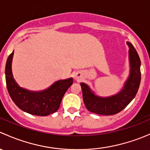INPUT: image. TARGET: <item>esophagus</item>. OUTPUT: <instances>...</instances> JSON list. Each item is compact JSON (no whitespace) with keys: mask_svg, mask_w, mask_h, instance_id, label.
Instances as JSON below:
<instances>
[{"mask_svg":"<svg viewBox=\"0 0 150 150\" xmlns=\"http://www.w3.org/2000/svg\"><path fill=\"white\" fill-rule=\"evenodd\" d=\"M81 73H77L76 75H75V80H77V81H79L80 79H81Z\"/></svg>","mask_w":150,"mask_h":150,"instance_id":"esophagus-1","label":"esophagus"}]
</instances>
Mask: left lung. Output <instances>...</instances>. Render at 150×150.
I'll return each mask as SVG.
<instances>
[{"label": "left lung", "mask_w": 150, "mask_h": 150, "mask_svg": "<svg viewBox=\"0 0 150 150\" xmlns=\"http://www.w3.org/2000/svg\"><path fill=\"white\" fill-rule=\"evenodd\" d=\"M129 47L130 72L128 79L120 92L107 97L97 96L87 84L81 83L83 99L88 111L102 115H112L122 111L134 99L141 82V61L139 54L133 45L126 42Z\"/></svg>", "instance_id": "obj_1"}]
</instances>
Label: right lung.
Here are the masks:
<instances>
[{"mask_svg":"<svg viewBox=\"0 0 150 150\" xmlns=\"http://www.w3.org/2000/svg\"><path fill=\"white\" fill-rule=\"evenodd\" d=\"M13 51L6 64V82L11 98L22 111L37 116H47L59 108L62 99L73 83L72 78L56 81L45 90L33 91L20 87L15 81L11 69Z\"/></svg>","mask_w":150,"mask_h":150,"instance_id":"add662e5","label":"right lung"}]
</instances>
